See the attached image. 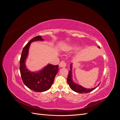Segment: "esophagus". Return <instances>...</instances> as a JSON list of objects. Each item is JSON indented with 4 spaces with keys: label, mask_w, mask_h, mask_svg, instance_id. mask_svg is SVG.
Segmentation results:
<instances>
[{
    "label": "esophagus",
    "mask_w": 120,
    "mask_h": 120,
    "mask_svg": "<svg viewBox=\"0 0 120 120\" xmlns=\"http://www.w3.org/2000/svg\"><path fill=\"white\" fill-rule=\"evenodd\" d=\"M59 67L60 68H65L66 67V63L64 61H61L59 64Z\"/></svg>",
    "instance_id": "esophagus-1"
}]
</instances>
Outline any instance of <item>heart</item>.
Masks as SVG:
<instances>
[{
	"label": "heart",
	"instance_id": "heart-1",
	"mask_svg": "<svg viewBox=\"0 0 120 120\" xmlns=\"http://www.w3.org/2000/svg\"><path fill=\"white\" fill-rule=\"evenodd\" d=\"M78 47L79 46L77 45H71L67 46L66 48L64 49V50H66V51H70V50H74L78 49Z\"/></svg>",
	"mask_w": 120,
	"mask_h": 120
}]
</instances>
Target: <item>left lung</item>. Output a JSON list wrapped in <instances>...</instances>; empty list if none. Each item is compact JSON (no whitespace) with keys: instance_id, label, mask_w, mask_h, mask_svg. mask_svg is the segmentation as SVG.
Listing matches in <instances>:
<instances>
[{"instance_id":"8db88e82","label":"left lung","mask_w":120,"mask_h":120,"mask_svg":"<svg viewBox=\"0 0 120 120\" xmlns=\"http://www.w3.org/2000/svg\"><path fill=\"white\" fill-rule=\"evenodd\" d=\"M98 48H100V46H98ZM70 69L71 70L69 71L68 72V79H67V82L68 84L70 86V88H71V89L74 90V91L78 93H88L89 92H92V90H95L97 86H99V85H100V83L97 86H96L95 88H93V89H86L85 88H83V86L79 85L78 84H77L75 82H74L73 80H72V64H71L70 65Z\"/></svg>"}]
</instances>
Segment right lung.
<instances>
[{"instance_id": "add662e5", "label": "right lung", "mask_w": 120, "mask_h": 120, "mask_svg": "<svg viewBox=\"0 0 120 120\" xmlns=\"http://www.w3.org/2000/svg\"><path fill=\"white\" fill-rule=\"evenodd\" d=\"M41 36H37L31 39L23 49L20 59L19 70L21 79L27 88L37 92H42L49 89L54 82L59 71V65L49 64L42 70L37 72L28 70L25 66V60L28 56V49L32 42L42 41Z\"/></svg>"}]
</instances>
